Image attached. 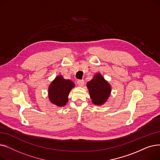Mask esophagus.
<instances>
[{"mask_svg": "<svg viewBox=\"0 0 160 160\" xmlns=\"http://www.w3.org/2000/svg\"><path fill=\"white\" fill-rule=\"evenodd\" d=\"M77 84L80 87H82L83 85H84V80H79L77 81Z\"/></svg>", "mask_w": 160, "mask_h": 160, "instance_id": "1", "label": "esophagus"}]
</instances>
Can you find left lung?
Wrapping results in <instances>:
<instances>
[{"label": "left lung", "instance_id": "8db88e82", "mask_svg": "<svg viewBox=\"0 0 160 160\" xmlns=\"http://www.w3.org/2000/svg\"><path fill=\"white\" fill-rule=\"evenodd\" d=\"M87 87L91 101L96 106L103 105L111 95V85L100 72H97L93 78L87 82Z\"/></svg>", "mask_w": 160, "mask_h": 160}]
</instances>
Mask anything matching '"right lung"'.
<instances>
[{
  "label": "right lung",
  "instance_id": "right-lung-1",
  "mask_svg": "<svg viewBox=\"0 0 160 160\" xmlns=\"http://www.w3.org/2000/svg\"><path fill=\"white\" fill-rule=\"evenodd\" d=\"M75 86L71 80H66L62 75H58L50 83L48 89L50 102L58 107H63L68 102L71 90Z\"/></svg>",
  "mask_w": 160,
  "mask_h": 160
}]
</instances>
